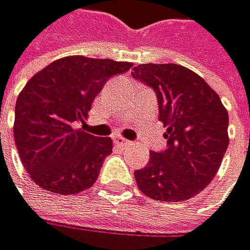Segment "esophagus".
<instances>
[{
  "instance_id": "1",
  "label": "esophagus",
  "mask_w": 250,
  "mask_h": 250,
  "mask_svg": "<svg viewBox=\"0 0 250 250\" xmlns=\"http://www.w3.org/2000/svg\"><path fill=\"white\" fill-rule=\"evenodd\" d=\"M113 143L117 144V146H127V144H129V141L124 140L123 137H115L113 138Z\"/></svg>"
}]
</instances>
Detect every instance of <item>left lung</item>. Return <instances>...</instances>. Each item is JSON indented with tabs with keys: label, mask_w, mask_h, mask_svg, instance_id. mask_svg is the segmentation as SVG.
I'll return each mask as SVG.
<instances>
[{
	"label": "left lung",
	"mask_w": 250,
	"mask_h": 250,
	"mask_svg": "<svg viewBox=\"0 0 250 250\" xmlns=\"http://www.w3.org/2000/svg\"><path fill=\"white\" fill-rule=\"evenodd\" d=\"M132 77L155 90L158 120L167 146L150 152L135 170L140 190L152 200L183 201L200 193L217 175L229 146V115L218 93L180 64H140Z\"/></svg>",
	"instance_id": "1"
}]
</instances>
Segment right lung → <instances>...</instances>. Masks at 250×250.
Here are the masks:
<instances>
[{
    "label": "right lung",
    "instance_id": "add662e5",
    "mask_svg": "<svg viewBox=\"0 0 250 250\" xmlns=\"http://www.w3.org/2000/svg\"><path fill=\"white\" fill-rule=\"evenodd\" d=\"M132 62L66 57L27 81L15 106L13 137L30 178L44 190L75 195L97 181L112 140L84 132L95 97Z\"/></svg>",
    "mask_w": 250,
    "mask_h": 250
}]
</instances>
